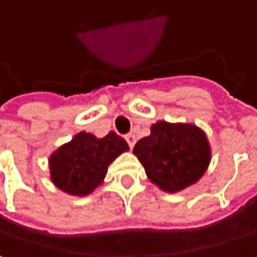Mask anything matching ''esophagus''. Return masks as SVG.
<instances>
[{
  "instance_id": "obj_1",
  "label": "esophagus",
  "mask_w": 257,
  "mask_h": 257,
  "mask_svg": "<svg viewBox=\"0 0 257 257\" xmlns=\"http://www.w3.org/2000/svg\"><path fill=\"white\" fill-rule=\"evenodd\" d=\"M125 139H126V142H128L129 148H134L135 142H137V137H135L134 134H128V135L125 137Z\"/></svg>"
}]
</instances>
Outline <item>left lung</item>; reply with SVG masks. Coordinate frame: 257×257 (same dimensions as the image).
I'll list each match as a JSON object with an SVG mask.
<instances>
[{
  "label": "left lung",
  "mask_w": 257,
  "mask_h": 257,
  "mask_svg": "<svg viewBox=\"0 0 257 257\" xmlns=\"http://www.w3.org/2000/svg\"><path fill=\"white\" fill-rule=\"evenodd\" d=\"M134 154L151 182L171 193L196 183L210 162L208 138L192 123L156 122L151 135L138 141Z\"/></svg>",
  "instance_id": "left-lung-1"
}]
</instances>
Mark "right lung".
Here are the masks:
<instances>
[{
	"label": "right lung",
	"instance_id": "add662e5",
	"mask_svg": "<svg viewBox=\"0 0 257 257\" xmlns=\"http://www.w3.org/2000/svg\"><path fill=\"white\" fill-rule=\"evenodd\" d=\"M126 151V141L115 132L105 138L79 132L49 156L51 181L69 195L86 196L103 182L108 166Z\"/></svg>",
	"mask_w": 257,
	"mask_h": 257
}]
</instances>
